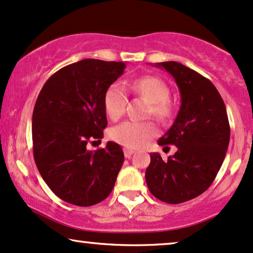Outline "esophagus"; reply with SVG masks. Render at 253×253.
Masks as SVG:
<instances>
[{"instance_id": "1", "label": "esophagus", "mask_w": 253, "mask_h": 253, "mask_svg": "<svg viewBox=\"0 0 253 253\" xmlns=\"http://www.w3.org/2000/svg\"><path fill=\"white\" fill-rule=\"evenodd\" d=\"M123 152H124V156H126V158H130V157L134 153V150L129 149V147H124Z\"/></svg>"}]
</instances>
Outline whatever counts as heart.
I'll use <instances>...</instances> for the list:
<instances>
[{
  "instance_id": "obj_1",
  "label": "heart",
  "mask_w": 253,
  "mask_h": 253,
  "mask_svg": "<svg viewBox=\"0 0 253 253\" xmlns=\"http://www.w3.org/2000/svg\"><path fill=\"white\" fill-rule=\"evenodd\" d=\"M130 89L133 93L140 95L150 102L149 114L160 121L169 120L173 114L172 103L169 102V88L165 81L153 75H144L133 79L129 84ZM126 89L120 84L114 83L107 88L103 96L104 110L113 121H117L123 116L126 106ZM155 124L151 122H126L114 126L110 130L109 136L114 142L121 145L137 149L149 142L151 137L156 134Z\"/></svg>"
}]
</instances>
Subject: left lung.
Masks as SVG:
<instances>
[{
	"label": "left lung",
	"mask_w": 253,
	"mask_h": 253,
	"mask_svg": "<svg viewBox=\"0 0 253 253\" xmlns=\"http://www.w3.org/2000/svg\"><path fill=\"white\" fill-rule=\"evenodd\" d=\"M156 66L174 78L181 95L178 116L158 144H172L178 150L167 159L150 153L145 180L153 196L178 205L211 187L227 153L230 126L225 104L211 80L176 61Z\"/></svg>",
	"instance_id": "obj_1"
}]
</instances>
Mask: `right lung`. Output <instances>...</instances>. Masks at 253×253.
<instances>
[{
    "label": "right lung",
    "instance_id": "1",
    "mask_svg": "<svg viewBox=\"0 0 253 253\" xmlns=\"http://www.w3.org/2000/svg\"><path fill=\"white\" fill-rule=\"evenodd\" d=\"M124 62L84 59L62 67L42 86L32 114L34 158L42 178L65 202L89 207L113 191L124 162L123 150L103 137L108 121L103 96L123 74Z\"/></svg>",
    "mask_w": 253,
    "mask_h": 253
}]
</instances>
